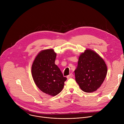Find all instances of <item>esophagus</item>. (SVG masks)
I'll return each mask as SVG.
<instances>
[{
	"label": "esophagus",
	"instance_id": "34e87169",
	"mask_svg": "<svg viewBox=\"0 0 124 124\" xmlns=\"http://www.w3.org/2000/svg\"><path fill=\"white\" fill-rule=\"evenodd\" d=\"M73 74H72V73H70L69 75H68V76H67V78H72V77H73Z\"/></svg>",
	"mask_w": 124,
	"mask_h": 124
}]
</instances>
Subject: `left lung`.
Here are the masks:
<instances>
[{"label": "left lung", "instance_id": "obj_1", "mask_svg": "<svg viewBox=\"0 0 124 124\" xmlns=\"http://www.w3.org/2000/svg\"><path fill=\"white\" fill-rule=\"evenodd\" d=\"M107 72L103 59L95 51L87 49L79 56L75 70L76 80L83 91L93 92L101 87Z\"/></svg>", "mask_w": 124, "mask_h": 124}]
</instances>
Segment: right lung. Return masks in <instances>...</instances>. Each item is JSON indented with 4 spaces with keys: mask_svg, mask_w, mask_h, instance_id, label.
I'll return each instance as SVG.
<instances>
[{
    "mask_svg": "<svg viewBox=\"0 0 124 124\" xmlns=\"http://www.w3.org/2000/svg\"><path fill=\"white\" fill-rule=\"evenodd\" d=\"M56 54L53 49L41 50L35 57L31 67L35 83L43 92L51 96L63 89L67 78L55 64Z\"/></svg>",
    "mask_w": 124,
    "mask_h": 124,
    "instance_id": "add662e5",
    "label": "right lung"
}]
</instances>
